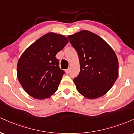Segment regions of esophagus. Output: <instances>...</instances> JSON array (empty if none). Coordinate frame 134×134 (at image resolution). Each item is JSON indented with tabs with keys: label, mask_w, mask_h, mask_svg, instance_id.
Instances as JSON below:
<instances>
[{
	"label": "esophagus",
	"mask_w": 134,
	"mask_h": 134,
	"mask_svg": "<svg viewBox=\"0 0 134 134\" xmlns=\"http://www.w3.org/2000/svg\"><path fill=\"white\" fill-rule=\"evenodd\" d=\"M65 72H66V74H69V72H70V69H66V70H65Z\"/></svg>",
	"instance_id": "esophagus-1"
}]
</instances>
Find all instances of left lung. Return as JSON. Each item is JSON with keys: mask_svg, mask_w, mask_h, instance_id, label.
Wrapping results in <instances>:
<instances>
[{"mask_svg": "<svg viewBox=\"0 0 134 134\" xmlns=\"http://www.w3.org/2000/svg\"><path fill=\"white\" fill-rule=\"evenodd\" d=\"M67 38L79 56L80 72L74 79L77 91L87 99L103 96L118 76V61L114 50L90 31L82 30Z\"/></svg>", "mask_w": 134, "mask_h": 134, "instance_id": "left-lung-1", "label": "left lung"}]
</instances>
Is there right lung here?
Segmentation results:
<instances>
[{
  "label": "right lung",
  "mask_w": 134,
  "mask_h": 134,
  "mask_svg": "<svg viewBox=\"0 0 134 134\" xmlns=\"http://www.w3.org/2000/svg\"><path fill=\"white\" fill-rule=\"evenodd\" d=\"M68 42L64 35L48 33L23 52L18 62L17 76L30 96L44 99L56 92L65 72L59 68L55 56Z\"/></svg>",
  "instance_id": "right-lung-1"
}]
</instances>
